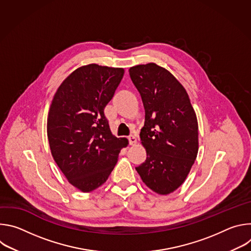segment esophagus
Listing matches in <instances>:
<instances>
[{"instance_id": "1", "label": "esophagus", "mask_w": 251, "mask_h": 251, "mask_svg": "<svg viewBox=\"0 0 251 251\" xmlns=\"http://www.w3.org/2000/svg\"><path fill=\"white\" fill-rule=\"evenodd\" d=\"M128 140H129V145H135L137 143V138L134 135H130L128 137Z\"/></svg>"}]
</instances>
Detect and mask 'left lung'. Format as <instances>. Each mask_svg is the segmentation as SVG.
<instances>
[{
  "instance_id": "1",
  "label": "left lung",
  "mask_w": 251,
  "mask_h": 251,
  "mask_svg": "<svg viewBox=\"0 0 251 251\" xmlns=\"http://www.w3.org/2000/svg\"><path fill=\"white\" fill-rule=\"evenodd\" d=\"M145 108L141 129L146 161L136 167L143 183L159 195L176 191L186 180L199 151V126L184 86L156 63L129 69Z\"/></svg>"
}]
</instances>
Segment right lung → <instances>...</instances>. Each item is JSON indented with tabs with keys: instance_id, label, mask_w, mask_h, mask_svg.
I'll list each match as a JSON object with an SVG mask.
<instances>
[{
	"instance_id": "obj_1",
	"label": "right lung",
	"mask_w": 251,
	"mask_h": 251,
	"mask_svg": "<svg viewBox=\"0 0 251 251\" xmlns=\"http://www.w3.org/2000/svg\"><path fill=\"white\" fill-rule=\"evenodd\" d=\"M124 75L123 68L95 63L69 75L56 90L48 117L51 155L68 182L83 193L103 185L126 138L112 135L104 114Z\"/></svg>"
}]
</instances>
